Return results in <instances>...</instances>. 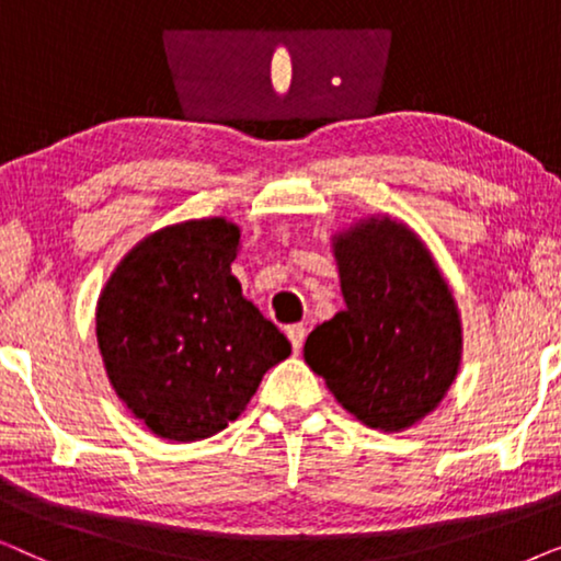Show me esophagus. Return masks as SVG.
Returning <instances> with one entry per match:
<instances>
[{"label":"esophagus","instance_id":"1","mask_svg":"<svg viewBox=\"0 0 561 561\" xmlns=\"http://www.w3.org/2000/svg\"><path fill=\"white\" fill-rule=\"evenodd\" d=\"M286 334H288L290 344H294V350H296V352L301 350V344H304V340H306V327H304V324H290V327L286 329Z\"/></svg>","mask_w":561,"mask_h":561}]
</instances>
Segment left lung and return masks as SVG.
Masks as SVG:
<instances>
[{
  "instance_id": "obj_1",
  "label": "left lung",
  "mask_w": 561,
  "mask_h": 561,
  "mask_svg": "<svg viewBox=\"0 0 561 561\" xmlns=\"http://www.w3.org/2000/svg\"><path fill=\"white\" fill-rule=\"evenodd\" d=\"M344 309L309 334L304 357L370 428L401 432L432 413L459 367L462 327L424 242L365 219L334 237Z\"/></svg>"
}]
</instances>
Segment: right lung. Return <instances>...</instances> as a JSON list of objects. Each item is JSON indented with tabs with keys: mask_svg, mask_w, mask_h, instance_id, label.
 Returning a JSON list of instances; mask_svg holds the SVG:
<instances>
[{
	"mask_svg": "<svg viewBox=\"0 0 561 561\" xmlns=\"http://www.w3.org/2000/svg\"><path fill=\"white\" fill-rule=\"evenodd\" d=\"M240 229L194 219L127 252L96 306L106 375L152 434L198 442L227 428L290 342L242 296Z\"/></svg>",
	"mask_w": 561,
	"mask_h": 561,
	"instance_id": "1",
	"label": "right lung"
}]
</instances>
